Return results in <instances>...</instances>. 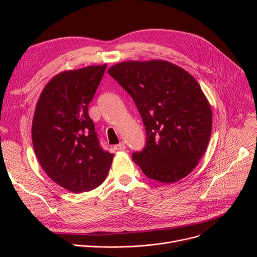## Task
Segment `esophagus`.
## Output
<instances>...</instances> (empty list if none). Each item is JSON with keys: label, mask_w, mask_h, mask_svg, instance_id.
<instances>
[{"label": "esophagus", "mask_w": 257, "mask_h": 257, "mask_svg": "<svg viewBox=\"0 0 257 257\" xmlns=\"http://www.w3.org/2000/svg\"><path fill=\"white\" fill-rule=\"evenodd\" d=\"M114 149H115V150H119V151H122V150L125 149V144H124V143H120V144H118V145H115V146H114Z\"/></svg>", "instance_id": "1"}]
</instances>
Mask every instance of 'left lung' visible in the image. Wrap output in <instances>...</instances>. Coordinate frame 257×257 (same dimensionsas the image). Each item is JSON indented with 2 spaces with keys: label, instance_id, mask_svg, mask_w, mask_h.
Returning a JSON list of instances; mask_svg holds the SVG:
<instances>
[{
  "label": "left lung",
  "instance_id": "obj_1",
  "mask_svg": "<svg viewBox=\"0 0 257 257\" xmlns=\"http://www.w3.org/2000/svg\"><path fill=\"white\" fill-rule=\"evenodd\" d=\"M133 97L147 134L132 159L153 180L174 183L188 176L205 154L212 110L194 77L164 60L125 61L108 69Z\"/></svg>",
  "mask_w": 257,
  "mask_h": 257
}]
</instances>
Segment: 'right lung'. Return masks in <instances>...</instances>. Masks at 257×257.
<instances>
[{"label":"right lung","instance_id":"add662e5","mask_svg":"<svg viewBox=\"0 0 257 257\" xmlns=\"http://www.w3.org/2000/svg\"><path fill=\"white\" fill-rule=\"evenodd\" d=\"M107 64L69 69L45 85L32 121V143L44 172L73 193L102 184L113 154L100 148L88 106Z\"/></svg>","mask_w":257,"mask_h":257}]
</instances>
